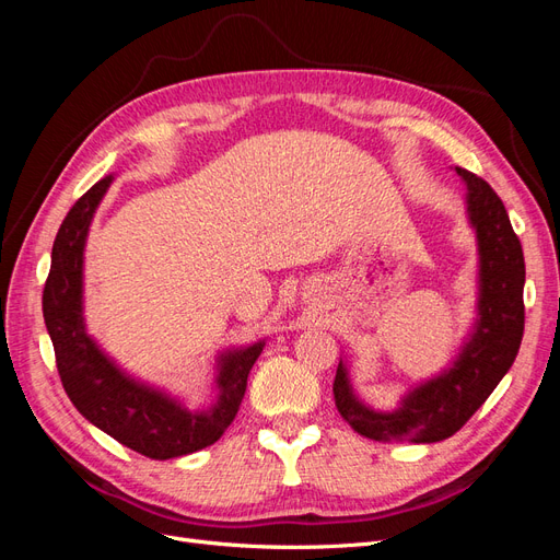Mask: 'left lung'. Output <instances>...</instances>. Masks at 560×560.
Listing matches in <instances>:
<instances>
[{"label": "left lung", "mask_w": 560, "mask_h": 560, "mask_svg": "<svg viewBox=\"0 0 560 560\" xmlns=\"http://www.w3.org/2000/svg\"><path fill=\"white\" fill-rule=\"evenodd\" d=\"M467 184V212L479 241V319L469 341L442 376L418 385L395 411H374L354 397L346 364L334 378L336 409L374 442L432 444L453 436L510 371L521 348L525 261L510 214L490 184L455 167Z\"/></svg>", "instance_id": "obj_1"}]
</instances>
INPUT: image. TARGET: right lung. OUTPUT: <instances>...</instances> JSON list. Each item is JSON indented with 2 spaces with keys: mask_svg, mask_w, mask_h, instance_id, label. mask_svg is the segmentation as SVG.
<instances>
[{
  "mask_svg": "<svg viewBox=\"0 0 560 560\" xmlns=\"http://www.w3.org/2000/svg\"><path fill=\"white\" fill-rule=\"evenodd\" d=\"M109 184L112 177L93 184L62 219L42 296L44 322L54 341L62 387L77 411L130 451L151 460H171L212 446L226 432L241 409L249 369L264 343L219 358V399L208 411L184 409L159 389L132 381L95 346L83 325V245Z\"/></svg>",
  "mask_w": 560,
  "mask_h": 560,
  "instance_id": "add662e5",
  "label": "right lung"
}]
</instances>
